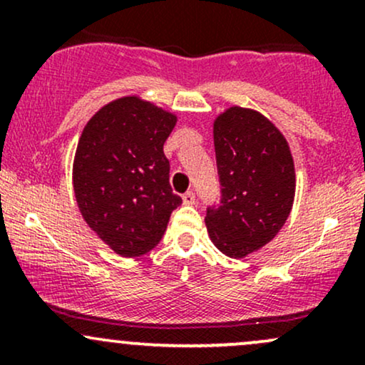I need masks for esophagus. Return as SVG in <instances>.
I'll return each instance as SVG.
<instances>
[{
    "instance_id": "esophagus-1",
    "label": "esophagus",
    "mask_w": 365,
    "mask_h": 365,
    "mask_svg": "<svg viewBox=\"0 0 365 365\" xmlns=\"http://www.w3.org/2000/svg\"><path fill=\"white\" fill-rule=\"evenodd\" d=\"M183 204H187V206H192V204H195V192L188 190L183 194Z\"/></svg>"
}]
</instances>
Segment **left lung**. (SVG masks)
<instances>
[{"label": "left lung", "mask_w": 365, "mask_h": 365, "mask_svg": "<svg viewBox=\"0 0 365 365\" xmlns=\"http://www.w3.org/2000/svg\"><path fill=\"white\" fill-rule=\"evenodd\" d=\"M220 202L206 209L212 244L245 257L276 237L292 211L295 170L287 140L261 113L230 108L215 121Z\"/></svg>", "instance_id": "8db88e82"}]
</instances>
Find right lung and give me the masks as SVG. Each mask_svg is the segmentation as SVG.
I'll use <instances>...</instances> for the list:
<instances>
[{"label":"right lung","mask_w":365,"mask_h":365,"mask_svg":"<svg viewBox=\"0 0 365 365\" xmlns=\"http://www.w3.org/2000/svg\"><path fill=\"white\" fill-rule=\"evenodd\" d=\"M177 116L139 98H121L87 121L73 163L83 220L104 244L137 257L159 244L182 204L170 185L166 139Z\"/></svg>","instance_id":"1"}]
</instances>
